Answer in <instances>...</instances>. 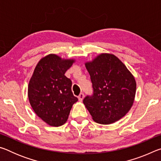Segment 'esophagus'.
<instances>
[{
	"label": "esophagus",
	"instance_id": "obj_1",
	"mask_svg": "<svg viewBox=\"0 0 161 161\" xmlns=\"http://www.w3.org/2000/svg\"><path fill=\"white\" fill-rule=\"evenodd\" d=\"M84 94L81 93V94L78 96V99H79V101H80V102H82V100H83V99H84Z\"/></svg>",
	"mask_w": 161,
	"mask_h": 161
}]
</instances>
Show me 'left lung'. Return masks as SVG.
Masks as SVG:
<instances>
[{"label":"left lung","mask_w":161,"mask_h":161,"mask_svg":"<svg viewBox=\"0 0 161 161\" xmlns=\"http://www.w3.org/2000/svg\"><path fill=\"white\" fill-rule=\"evenodd\" d=\"M94 94L83 101L92 119L111 124L129 112L135 99L136 82L131 72L113 54L102 53L85 62Z\"/></svg>","instance_id":"obj_1"}]
</instances>
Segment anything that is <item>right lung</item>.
Segmentation results:
<instances>
[{"instance_id":"obj_1","label":"right lung","mask_w":161,"mask_h":161,"mask_svg":"<svg viewBox=\"0 0 161 161\" xmlns=\"http://www.w3.org/2000/svg\"><path fill=\"white\" fill-rule=\"evenodd\" d=\"M75 62V59L47 54L38 62L30 80V103L37 116L51 126L66 123L71 108L78 101L71 89L72 81L64 75Z\"/></svg>"}]
</instances>
